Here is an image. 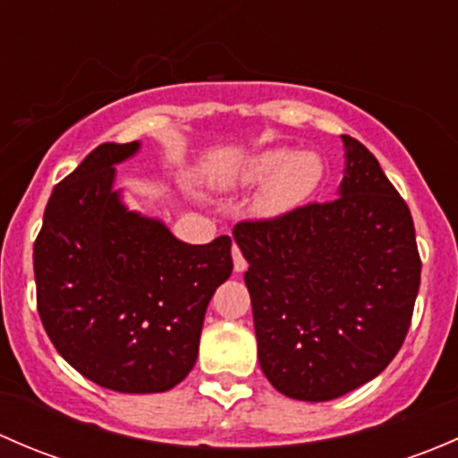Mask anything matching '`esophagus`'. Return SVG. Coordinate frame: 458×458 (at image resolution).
<instances>
[{
    "label": "esophagus",
    "mask_w": 458,
    "mask_h": 458,
    "mask_svg": "<svg viewBox=\"0 0 458 458\" xmlns=\"http://www.w3.org/2000/svg\"><path fill=\"white\" fill-rule=\"evenodd\" d=\"M233 263H234V270H237V272H243L248 267L246 257L242 255V250H239L237 243H234V246H233Z\"/></svg>",
    "instance_id": "34e87169"
}]
</instances>
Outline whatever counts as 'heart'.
<instances>
[{"instance_id":"1","label":"heart","mask_w":458,"mask_h":458,"mask_svg":"<svg viewBox=\"0 0 458 458\" xmlns=\"http://www.w3.org/2000/svg\"><path fill=\"white\" fill-rule=\"evenodd\" d=\"M323 179V161L317 152L267 148L243 159L228 177L225 188L263 183L255 199V210L263 216H279L294 210L315 195Z\"/></svg>"}]
</instances>
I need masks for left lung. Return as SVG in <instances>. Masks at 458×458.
<instances>
[{
  "label": "left lung",
  "mask_w": 458,
  "mask_h": 458,
  "mask_svg": "<svg viewBox=\"0 0 458 458\" xmlns=\"http://www.w3.org/2000/svg\"><path fill=\"white\" fill-rule=\"evenodd\" d=\"M344 143L339 197L233 230L250 263L261 370L299 401L336 399L386 370L421 284L408 203L361 141Z\"/></svg>",
  "instance_id": "8db88e82"
}]
</instances>
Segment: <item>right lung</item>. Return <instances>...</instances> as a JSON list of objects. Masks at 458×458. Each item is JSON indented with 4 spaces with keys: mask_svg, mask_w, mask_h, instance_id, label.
<instances>
[{
    "mask_svg": "<svg viewBox=\"0 0 458 458\" xmlns=\"http://www.w3.org/2000/svg\"><path fill=\"white\" fill-rule=\"evenodd\" d=\"M140 143H101L53 188L35 239L37 310L57 352L97 386L128 394L182 383L206 308L233 272V239L188 246L128 212L114 164Z\"/></svg>",
    "mask_w": 458,
    "mask_h": 458,
    "instance_id": "add662e5",
    "label": "right lung"
}]
</instances>
